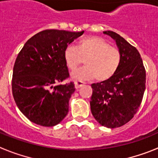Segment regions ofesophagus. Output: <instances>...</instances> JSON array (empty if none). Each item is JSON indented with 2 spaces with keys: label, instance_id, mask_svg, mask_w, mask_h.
I'll return each mask as SVG.
<instances>
[{
  "label": "esophagus",
  "instance_id": "1",
  "mask_svg": "<svg viewBox=\"0 0 158 158\" xmlns=\"http://www.w3.org/2000/svg\"><path fill=\"white\" fill-rule=\"evenodd\" d=\"M84 85V83L82 81H79V80H77V81L75 82V88L76 89H79V88H81L82 86Z\"/></svg>",
  "mask_w": 158,
  "mask_h": 158
}]
</instances>
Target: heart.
<instances>
[{
	"label": "heart",
	"mask_w": 158,
	"mask_h": 158,
	"mask_svg": "<svg viewBox=\"0 0 158 158\" xmlns=\"http://www.w3.org/2000/svg\"><path fill=\"white\" fill-rule=\"evenodd\" d=\"M66 67L75 70L84 60L85 66L72 73L79 80L94 79L106 81L112 78L121 62V52L116 47L110 46L106 40L99 36H86L77 42L76 47L67 46L63 52Z\"/></svg>",
	"instance_id": "heart-1"
}]
</instances>
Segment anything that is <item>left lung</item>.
Listing matches in <instances>:
<instances>
[{
  "label": "left lung",
  "instance_id": "8db88e82",
  "mask_svg": "<svg viewBox=\"0 0 158 158\" xmlns=\"http://www.w3.org/2000/svg\"><path fill=\"white\" fill-rule=\"evenodd\" d=\"M103 33L116 41L121 62L112 78L91 85V111L101 125L115 128L127 123L138 111L145 90L146 71L136 48L116 32Z\"/></svg>",
  "mask_w": 158,
  "mask_h": 158
}]
</instances>
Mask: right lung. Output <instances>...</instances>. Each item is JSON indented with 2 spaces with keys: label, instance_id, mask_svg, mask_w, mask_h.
Returning <instances> with one entry per match:
<instances>
[{
  "label": "right lung",
  "instance_id": "add662e5",
  "mask_svg": "<svg viewBox=\"0 0 158 158\" xmlns=\"http://www.w3.org/2000/svg\"><path fill=\"white\" fill-rule=\"evenodd\" d=\"M83 31L44 30L26 42L15 61L12 79L17 106L31 122L43 127L61 123L69 111L75 91L64 61L65 48Z\"/></svg>",
  "mask_w": 158,
  "mask_h": 158
}]
</instances>
